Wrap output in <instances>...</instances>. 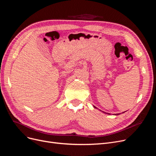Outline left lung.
I'll return each instance as SVG.
<instances>
[{"label":"left lung","mask_w":156,"mask_h":156,"mask_svg":"<svg viewBox=\"0 0 156 156\" xmlns=\"http://www.w3.org/2000/svg\"><path fill=\"white\" fill-rule=\"evenodd\" d=\"M120 115V113H117V114H116V115Z\"/></svg>","instance_id":"1"}]
</instances>
